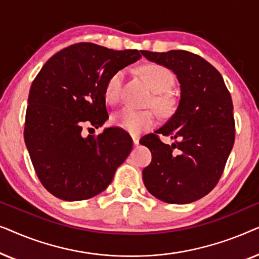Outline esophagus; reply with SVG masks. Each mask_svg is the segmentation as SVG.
<instances>
[{
	"mask_svg": "<svg viewBox=\"0 0 259 259\" xmlns=\"http://www.w3.org/2000/svg\"><path fill=\"white\" fill-rule=\"evenodd\" d=\"M132 139H133V144H134V145H138V144H139L140 137L138 136V134H133V136H132Z\"/></svg>",
	"mask_w": 259,
	"mask_h": 259,
	"instance_id": "obj_1",
	"label": "esophagus"
}]
</instances>
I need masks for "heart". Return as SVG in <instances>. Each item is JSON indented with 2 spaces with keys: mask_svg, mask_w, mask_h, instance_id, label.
<instances>
[{
  "mask_svg": "<svg viewBox=\"0 0 259 259\" xmlns=\"http://www.w3.org/2000/svg\"><path fill=\"white\" fill-rule=\"evenodd\" d=\"M141 75L147 80L155 93H165L172 87L173 74L171 70L166 67L158 65V63H150L145 65L140 69ZM123 80H125V72L118 70L113 73L108 80L106 81L104 95L106 101L109 105H115L120 101L123 87ZM154 104L158 106L161 111H168L171 106V99L168 95L158 94L154 98ZM158 114L155 111L152 109H136L133 107H123L116 112L112 116V122L115 126L121 127L122 130L127 132L138 134L144 132L151 127H153L157 123Z\"/></svg>",
  "mask_w": 259,
  "mask_h": 259,
  "instance_id": "obj_1",
  "label": "heart"
}]
</instances>
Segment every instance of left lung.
Returning <instances> with one entry per match:
<instances>
[{
  "mask_svg": "<svg viewBox=\"0 0 259 259\" xmlns=\"http://www.w3.org/2000/svg\"><path fill=\"white\" fill-rule=\"evenodd\" d=\"M150 61L172 69L180 83V100L164 126L141 138L152 161L143 171L152 196L168 204L200 199L217 185L235 143L230 92L221 73L201 56L186 51H141ZM162 134L175 140L162 143Z\"/></svg>",
  "mask_w": 259,
  "mask_h": 259,
  "instance_id": "obj_1",
  "label": "left lung"
}]
</instances>
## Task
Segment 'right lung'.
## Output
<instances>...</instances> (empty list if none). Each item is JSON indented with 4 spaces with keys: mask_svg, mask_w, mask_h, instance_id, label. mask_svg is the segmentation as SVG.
<instances>
[{
    "mask_svg": "<svg viewBox=\"0 0 259 259\" xmlns=\"http://www.w3.org/2000/svg\"><path fill=\"white\" fill-rule=\"evenodd\" d=\"M140 58L137 49L81 42L53 55L34 79L24 143L37 178L53 196L67 201L97 196L128 157L133 141L126 131L109 127L83 137V126L90 132L104 125L106 81Z\"/></svg>",
    "mask_w": 259,
    "mask_h": 259,
    "instance_id": "right-lung-1",
    "label": "right lung"
}]
</instances>
